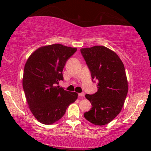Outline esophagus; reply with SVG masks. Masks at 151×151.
<instances>
[{
  "mask_svg": "<svg viewBox=\"0 0 151 151\" xmlns=\"http://www.w3.org/2000/svg\"><path fill=\"white\" fill-rule=\"evenodd\" d=\"M78 96H80V97H84V96H85V93H78Z\"/></svg>",
  "mask_w": 151,
  "mask_h": 151,
  "instance_id": "obj_1",
  "label": "esophagus"
}]
</instances>
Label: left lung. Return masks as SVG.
Instances as JSON below:
<instances>
[{"label": "left lung", "instance_id": "obj_1", "mask_svg": "<svg viewBox=\"0 0 151 151\" xmlns=\"http://www.w3.org/2000/svg\"><path fill=\"white\" fill-rule=\"evenodd\" d=\"M93 78L99 81L98 91L85 95L92 108L84 116L95 125L106 124L121 111L129 86L125 68L115 52L104 46L81 48Z\"/></svg>", "mask_w": 151, "mask_h": 151}]
</instances>
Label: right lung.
I'll list each match as a JSON object with an SVG mask.
<instances>
[{
	"instance_id": "add662e5",
	"label": "right lung",
	"mask_w": 151,
	"mask_h": 151,
	"mask_svg": "<svg viewBox=\"0 0 151 151\" xmlns=\"http://www.w3.org/2000/svg\"><path fill=\"white\" fill-rule=\"evenodd\" d=\"M77 48L61 44L46 45L29 56L24 65L22 86L29 107L38 121L52 124L62 118L78 98L75 92L57 86L63 81L66 60Z\"/></svg>"
}]
</instances>
